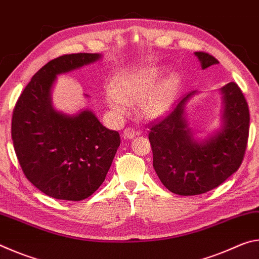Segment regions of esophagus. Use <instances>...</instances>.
Returning <instances> with one entry per match:
<instances>
[{
  "instance_id": "34e87169",
  "label": "esophagus",
  "mask_w": 259,
  "mask_h": 259,
  "mask_svg": "<svg viewBox=\"0 0 259 259\" xmlns=\"http://www.w3.org/2000/svg\"><path fill=\"white\" fill-rule=\"evenodd\" d=\"M137 135H138V133H137V131H136L134 128H126V129L123 131V137L126 138V139H133V138H135Z\"/></svg>"
}]
</instances>
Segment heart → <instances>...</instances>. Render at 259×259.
Returning a JSON list of instances; mask_svg holds the SVG:
<instances>
[{
  "instance_id": "b5f03b06",
  "label": "heart",
  "mask_w": 259,
  "mask_h": 259,
  "mask_svg": "<svg viewBox=\"0 0 259 259\" xmlns=\"http://www.w3.org/2000/svg\"><path fill=\"white\" fill-rule=\"evenodd\" d=\"M163 71L156 66L130 69L119 76L114 87H108L106 99L109 108L124 114L129 105L139 104L140 112L147 119H157L171 109L179 78L176 74L161 77Z\"/></svg>"
}]
</instances>
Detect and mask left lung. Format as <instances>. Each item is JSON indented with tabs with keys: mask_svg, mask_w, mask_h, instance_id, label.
<instances>
[{
	"mask_svg": "<svg viewBox=\"0 0 259 259\" xmlns=\"http://www.w3.org/2000/svg\"><path fill=\"white\" fill-rule=\"evenodd\" d=\"M202 69L218 64L205 52H195ZM223 95L222 128L196 140L188 128L185 107L196 91L185 96L172 111L150 125L153 166L161 183L178 195H198L224 183L242 163L249 136V107L238 84L227 83Z\"/></svg>",
	"mask_w": 259,
	"mask_h": 259,
	"instance_id": "8db88e82",
	"label": "left lung"
}]
</instances>
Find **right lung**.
Masks as SVG:
<instances>
[{"instance_id": "right-lung-1", "label": "right lung", "mask_w": 259, "mask_h": 259, "mask_svg": "<svg viewBox=\"0 0 259 259\" xmlns=\"http://www.w3.org/2000/svg\"><path fill=\"white\" fill-rule=\"evenodd\" d=\"M99 54L64 55L50 60L20 95L12 114L11 137L26 178L45 194L81 201L105 181L120 135L84 109L67 115L52 107L57 75L100 59Z\"/></svg>"}]
</instances>
